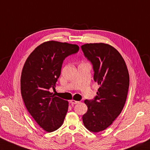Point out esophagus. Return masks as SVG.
<instances>
[{"label":"esophagus","instance_id":"34e87169","mask_svg":"<svg viewBox=\"0 0 150 150\" xmlns=\"http://www.w3.org/2000/svg\"><path fill=\"white\" fill-rule=\"evenodd\" d=\"M70 103H71V104H77V103H79V101L73 100V99H72V100H71V101H70Z\"/></svg>","mask_w":150,"mask_h":150}]
</instances>
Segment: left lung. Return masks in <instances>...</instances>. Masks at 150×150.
<instances>
[{
    "instance_id": "1",
    "label": "left lung",
    "mask_w": 150,
    "mask_h": 150,
    "mask_svg": "<svg viewBox=\"0 0 150 150\" xmlns=\"http://www.w3.org/2000/svg\"><path fill=\"white\" fill-rule=\"evenodd\" d=\"M85 57L92 62L93 80L99 85L93 100H86L88 110L83 116L88 130L98 133L109 127L124 108L127 99L129 75L120 52L108 44L86 43L81 46Z\"/></svg>"
}]
</instances>
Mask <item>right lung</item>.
Returning <instances> with one entry per match:
<instances>
[{
	"label": "right lung",
	"mask_w": 150,
	"mask_h": 150,
	"mask_svg": "<svg viewBox=\"0 0 150 150\" xmlns=\"http://www.w3.org/2000/svg\"><path fill=\"white\" fill-rule=\"evenodd\" d=\"M75 44L49 41L41 44L26 59L21 77V92L25 107L37 124L47 132L62 125L69 103L52 96L61 73L63 61L76 53Z\"/></svg>",
	"instance_id": "right-lung-1"
}]
</instances>
